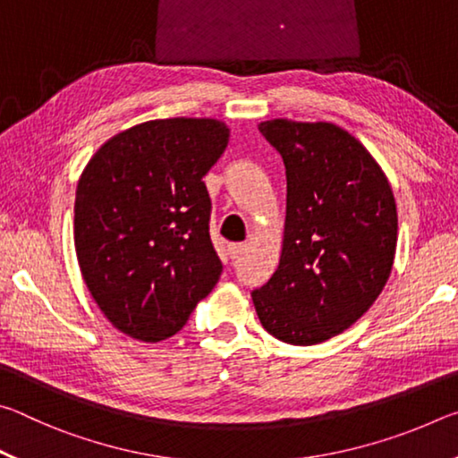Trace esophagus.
I'll use <instances>...</instances> for the list:
<instances>
[{
	"mask_svg": "<svg viewBox=\"0 0 458 458\" xmlns=\"http://www.w3.org/2000/svg\"><path fill=\"white\" fill-rule=\"evenodd\" d=\"M246 244L244 242H234V244H228V254H230V259L232 260H236V259H240L242 257V254L246 252Z\"/></svg>",
	"mask_w": 458,
	"mask_h": 458,
	"instance_id": "esophagus-1",
	"label": "esophagus"
}]
</instances>
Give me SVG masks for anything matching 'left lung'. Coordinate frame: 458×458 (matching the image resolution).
I'll use <instances>...</instances> for the list:
<instances>
[{
    "instance_id": "1",
    "label": "left lung",
    "mask_w": 458,
    "mask_h": 458,
    "mask_svg": "<svg viewBox=\"0 0 458 458\" xmlns=\"http://www.w3.org/2000/svg\"><path fill=\"white\" fill-rule=\"evenodd\" d=\"M259 131L284 161L286 218L281 262L252 303L270 335L315 345L352 327L386 286L396 199L377 161L345 129L273 119Z\"/></svg>"
}]
</instances>
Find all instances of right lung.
<instances>
[{"mask_svg":"<svg viewBox=\"0 0 458 458\" xmlns=\"http://www.w3.org/2000/svg\"><path fill=\"white\" fill-rule=\"evenodd\" d=\"M216 119H157L92 155L74 201L81 273L125 335L157 344L180 331L222 275L201 182L228 145Z\"/></svg>","mask_w":458,"mask_h":458,"instance_id":"add662e5","label":"right lung"}]
</instances>
